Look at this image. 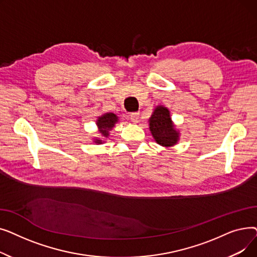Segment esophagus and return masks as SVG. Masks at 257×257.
Returning <instances> with one entry per match:
<instances>
[{"label":"esophagus","mask_w":257,"mask_h":257,"mask_svg":"<svg viewBox=\"0 0 257 257\" xmlns=\"http://www.w3.org/2000/svg\"><path fill=\"white\" fill-rule=\"evenodd\" d=\"M139 119H140V113H132V114H130V120L132 121L133 124L139 123Z\"/></svg>","instance_id":"esophagus-1"}]
</instances>
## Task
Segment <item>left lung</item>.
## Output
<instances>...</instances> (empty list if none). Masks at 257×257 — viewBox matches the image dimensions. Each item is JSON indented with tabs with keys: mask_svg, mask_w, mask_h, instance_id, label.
Segmentation results:
<instances>
[{
	"mask_svg": "<svg viewBox=\"0 0 257 257\" xmlns=\"http://www.w3.org/2000/svg\"><path fill=\"white\" fill-rule=\"evenodd\" d=\"M149 129L154 141L165 148L174 147L180 140V131L171 117L169 108L157 105L148 120Z\"/></svg>",
	"mask_w": 257,
	"mask_h": 257,
	"instance_id": "left-lung-1",
	"label": "left lung"
}]
</instances>
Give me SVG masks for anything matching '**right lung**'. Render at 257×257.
<instances>
[{
	"label": "right lung",
	"instance_id": "obj_1",
	"mask_svg": "<svg viewBox=\"0 0 257 257\" xmlns=\"http://www.w3.org/2000/svg\"><path fill=\"white\" fill-rule=\"evenodd\" d=\"M118 121V116L112 112H106L98 116L96 124L98 127V132L101 138H94L92 142L96 145L104 144L105 141L109 138V132L114 128L115 124Z\"/></svg>",
	"mask_w": 257,
	"mask_h": 257
}]
</instances>
